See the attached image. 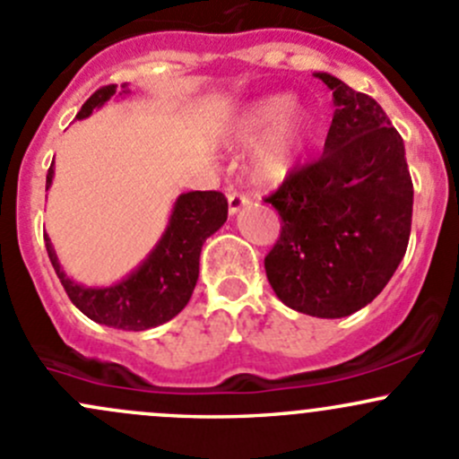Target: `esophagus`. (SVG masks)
I'll use <instances>...</instances> for the list:
<instances>
[{
    "mask_svg": "<svg viewBox=\"0 0 459 459\" xmlns=\"http://www.w3.org/2000/svg\"><path fill=\"white\" fill-rule=\"evenodd\" d=\"M249 201H252V198H249L247 195H240V192H230V196H228L230 214H231V216L238 214V212L243 210L245 205H249Z\"/></svg>",
    "mask_w": 459,
    "mask_h": 459,
    "instance_id": "esophagus-1",
    "label": "esophagus"
}]
</instances>
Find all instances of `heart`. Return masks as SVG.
<instances>
[{
    "label": "heart",
    "mask_w": 459,
    "mask_h": 459,
    "mask_svg": "<svg viewBox=\"0 0 459 459\" xmlns=\"http://www.w3.org/2000/svg\"><path fill=\"white\" fill-rule=\"evenodd\" d=\"M309 139V115L285 94L256 99L247 103L231 121L225 141L230 145H249V172L261 183H281L294 172Z\"/></svg>",
    "instance_id": "heart-1"
}]
</instances>
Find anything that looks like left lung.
<instances>
[{"label": "left lung", "instance_id": "8db88e82", "mask_svg": "<svg viewBox=\"0 0 459 459\" xmlns=\"http://www.w3.org/2000/svg\"><path fill=\"white\" fill-rule=\"evenodd\" d=\"M316 77L333 92V119L323 157L264 198L282 219L264 272L291 309L344 318L369 305L404 258L413 183L403 136L376 99L333 74Z\"/></svg>", "mask_w": 459, "mask_h": 459}]
</instances>
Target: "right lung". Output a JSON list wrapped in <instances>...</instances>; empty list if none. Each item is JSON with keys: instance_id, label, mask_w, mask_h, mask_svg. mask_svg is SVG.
<instances>
[{"instance_id": "obj_1", "label": "right lung", "mask_w": 459, "mask_h": 459, "mask_svg": "<svg viewBox=\"0 0 459 459\" xmlns=\"http://www.w3.org/2000/svg\"><path fill=\"white\" fill-rule=\"evenodd\" d=\"M130 88L103 86L79 110L86 119L92 110L106 106L112 97H127ZM55 163L46 174V190L53 186ZM228 221V198L221 192H186L177 198L159 243L145 261L124 281L108 287H86L74 282L61 267L48 234L46 252L65 294L82 314L99 325L124 332H145L172 320L187 305L198 281L201 247Z\"/></svg>"}]
</instances>
